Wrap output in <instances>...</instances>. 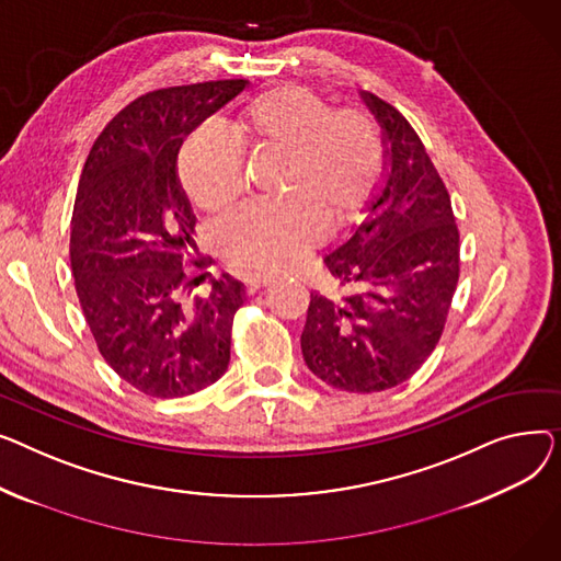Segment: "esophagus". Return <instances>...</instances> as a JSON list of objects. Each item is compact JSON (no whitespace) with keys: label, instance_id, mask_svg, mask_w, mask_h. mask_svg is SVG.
Wrapping results in <instances>:
<instances>
[{"label":"esophagus","instance_id":"34e87169","mask_svg":"<svg viewBox=\"0 0 561 561\" xmlns=\"http://www.w3.org/2000/svg\"><path fill=\"white\" fill-rule=\"evenodd\" d=\"M272 283H274V278H270V276H249V278H247L249 291H257V289H262V287H270Z\"/></svg>","mask_w":561,"mask_h":561}]
</instances>
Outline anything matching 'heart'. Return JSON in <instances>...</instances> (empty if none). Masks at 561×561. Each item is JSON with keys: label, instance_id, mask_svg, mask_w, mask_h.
<instances>
[{"label": "heart", "instance_id": "obj_1", "mask_svg": "<svg viewBox=\"0 0 561 561\" xmlns=\"http://www.w3.org/2000/svg\"><path fill=\"white\" fill-rule=\"evenodd\" d=\"M238 134L257 153L287 160L280 206H242L217 228V247L233 267L280 274L325 238L367 213L385 170L376 122L359 111H337L306 88H278L255 96L238 117ZM181 181L202 210L233 204L244 187V158L236 138L217 124L196 128L181 153Z\"/></svg>", "mask_w": 561, "mask_h": 561}]
</instances>
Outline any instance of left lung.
Returning <instances> with one entry per match:
<instances>
[{
  "label": "left lung",
  "instance_id": "obj_1",
  "mask_svg": "<svg viewBox=\"0 0 561 561\" xmlns=\"http://www.w3.org/2000/svg\"><path fill=\"white\" fill-rule=\"evenodd\" d=\"M359 96L382 128L385 174L367 219L323 257L344 294H310L301 351L325 385L371 393L412 378L435 351L459 278V233L416 130L380 96Z\"/></svg>",
  "mask_w": 561,
  "mask_h": 561
}]
</instances>
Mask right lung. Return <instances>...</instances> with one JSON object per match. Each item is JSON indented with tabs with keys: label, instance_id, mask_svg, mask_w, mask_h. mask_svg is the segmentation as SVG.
Instances as JSON below:
<instances>
[{
	"label": "right lung",
	"instance_id": "right-lung-1",
	"mask_svg": "<svg viewBox=\"0 0 561 561\" xmlns=\"http://www.w3.org/2000/svg\"><path fill=\"white\" fill-rule=\"evenodd\" d=\"M247 85L147 92L106 124L83 164L70 233L77 296L99 353L147 397H187L228 369L244 287L224 274L185 301L196 217L176 162L192 130Z\"/></svg>",
	"mask_w": 561,
	"mask_h": 561
}]
</instances>
